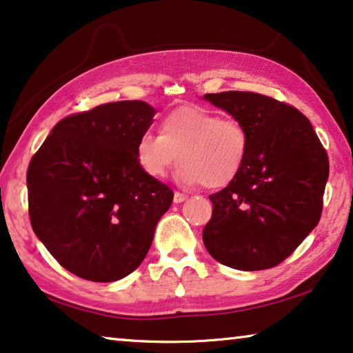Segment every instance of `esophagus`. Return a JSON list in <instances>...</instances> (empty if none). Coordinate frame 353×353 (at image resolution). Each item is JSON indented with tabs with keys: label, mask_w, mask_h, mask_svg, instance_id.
<instances>
[{
	"label": "esophagus",
	"mask_w": 353,
	"mask_h": 353,
	"mask_svg": "<svg viewBox=\"0 0 353 353\" xmlns=\"http://www.w3.org/2000/svg\"><path fill=\"white\" fill-rule=\"evenodd\" d=\"M185 199H187V194L179 193V192L174 193V203H176V204H181V203L185 201Z\"/></svg>",
	"instance_id": "34e87169"
}]
</instances>
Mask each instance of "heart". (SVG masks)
I'll return each instance as SVG.
<instances>
[{
    "label": "heart",
    "mask_w": 353,
    "mask_h": 353,
    "mask_svg": "<svg viewBox=\"0 0 353 353\" xmlns=\"http://www.w3.org/2000/svg\"><path fill=\"white\" fill-rule=\"evenodd\" d=\"M160 136L144 133L136 143V160L147 176L168 174L177 159V182L225 187L243 170L249 154V133L239 120L214 110L183 106L161 119Z\"/></svg>",
    "instance_id": "b5f03b06"
}]
</instances>
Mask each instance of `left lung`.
Here are the masks:
<instances>
[{
  "instance_id": "left-lung-1",
  "label": "left lung",
  "mask_w": 353,
  "mask_h": 353,
  "mask_svg": "<svg viewBox=\"0 0 353 353\" xmlns=\"http://www.w3.org/2000/svg\"><path fill=\"white\" fill-rule=\"evenodd\" d=\"M215 108L249 133L239 174L210 194L212 217L203 243L212 259L241 271L277 266L317 227L328 157L304 115L260 93H208Z\"/></svg>"
}]
</instances>
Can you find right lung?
Returning a JSON list of instances; mask_svg holds the SVG:
<instances>
[{
  "label": "right lung",
  "instance_id": "right-lung-1",
  "mask_svg": "<svg viewBox=\"0 0 353 353\" xmlns=\"http://www.w3.org/2000/svg\"><path fill=\"white\" fill-rule=\"evenodd\" d=\"M155 112L136 99L70 115L31 159V227L72 274L114 282L145 259L157 223L174 198L136 160V143Z\"/></svg>",
  "mask_w": 353,
  "mask_h": 353
}]
</instances>
